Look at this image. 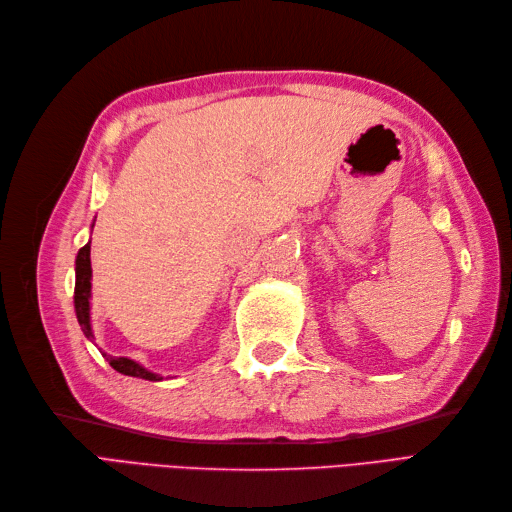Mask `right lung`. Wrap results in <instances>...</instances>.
I'll use <instances>...</instances> for the list:
<instances>
[{"label": "right lung", "mask_w": 512, "mask_h": 512, "mask_svg": "<svg viewBox=\"0 0 512 512\" xmlns=\"http://www.w3.org/2000/svg\"><path fill=\"white\" fill-rule=\"evenodd\" d=\"M90 277H93V270H90V242L80 248L75 259V313H77V322H80L82 331L86 337L93 339V331H90ZM103 357L112 365L116 372H121L125 376H136L144 378V381H160V376L144 370L142 365L136 361H131L127 357H110L103 352Z\"/></svg>", "instance_id": "add662e5"}]
</instances>
